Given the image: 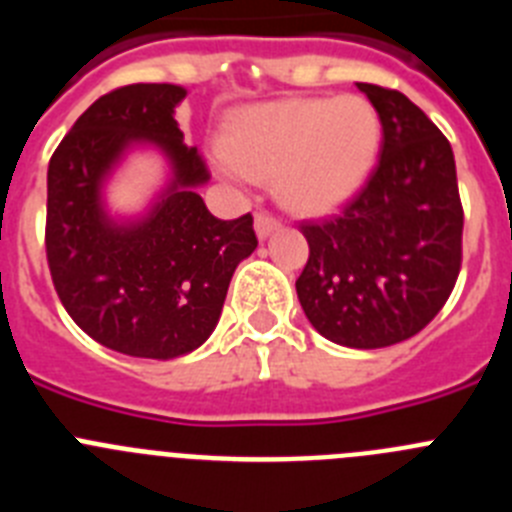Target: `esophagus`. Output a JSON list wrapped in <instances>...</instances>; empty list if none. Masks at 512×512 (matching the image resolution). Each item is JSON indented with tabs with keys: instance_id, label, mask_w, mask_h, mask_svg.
I'll return each instance as SVG.
<instances>
[{
	"instance_id": "esophagus-1",
	"label": "esophagus",
	"mask_w": 512,
	"mask_h": 512,
	"mask_svg": "<svg viewBox=\"0 0 512 512\" xmlns=\"http://www.w3.org/2000/svg\"><path fill=\"white\" fill-rule=\"evenodd\" d=\"M279 217L277 215H271V212H259V215H256V235H259V238H266V235H271L274 233V230L279 228Z\"/></svg>"
}]
</instances>
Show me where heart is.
<instances>
[{"label":"heart","instance_id":"obj_1","mask_svg":"<svg viewBox=\"0 0 512 512\" xmlns=\"http://www.w3.org/2000/svg\"><path fill=\"white\" fill-rule=\"evenodd\" d=\"M379 140V117L364 99H287L235 117L215 166L238 182L277 176L279 200L315 215L359 192Z\"/></svg>","mask_w":512,"mask_h":512}]
</instances>
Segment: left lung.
I'll use <instances>...</instances> for the list:
<instances>
[{
    "mask_svg": "<svg viewBox=\"0 0 512 512\" xmlns=\"http://www.w3.org/2000/svg\"><path fill=\"white\" fill-rule=\"evenodd\" d=\"M356 87L382 122L379 161L338 215L300 223L310 256L295 287L320 336L384 348L420 333L449 300L464 210L446 135L397 89Z\"/></svg>",
    "mask_w": 512,
    "mask_h": 512,
    "instance_id": "left-lung-1",
    "label": "left lung"
}]
</instances>
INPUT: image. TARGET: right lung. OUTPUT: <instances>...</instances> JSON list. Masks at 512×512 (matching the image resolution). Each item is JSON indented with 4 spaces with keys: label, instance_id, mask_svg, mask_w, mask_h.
Listing matches in <instances>:
<instances>
[{
    "label": "right lung",
    "instance_id": "1",
    "mask_svg": "<svg viewBox=\"0 0 512 512\" xmlns=\"http://www.w3.org/2000/svg\"><path fill=\"white\" fill-rule=\"evenodd\" d=\"M187 89L128 84L99 97L48 164L45 256L74 323L102 346L140 359H176L210 338L235 266L259 246L253 217L217 220L194 192L210 179L174 120ZM133 142H151L175 179L146 218L115 224L101 182Z\"/></svg>",
    "mask_w": 512,
    "mask_h": 512
}]
</instances>
